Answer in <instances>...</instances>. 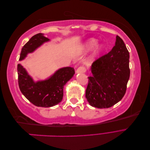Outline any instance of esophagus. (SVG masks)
Listing matches in <instances>:
<instances>
[{"label":"esophagus","mask_w":150,"mask_h":150,"mask_svg":"<svg viewBox=\"0 0 150 150\" xmlns=\"http://www.w3.org/2000/svg\"><path fill=\"white\" fill-rule=\"evenodd\" d=\"M86 71L85 68L84 67H79L78 69H77L76 73V74H79V73H83V72H84Z\"/></svg>","instance_id":"34e87169"}]
</instances>
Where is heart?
Instances as JSON below:
<instances>
[{
  "mask_svg": "<svg viewBox=\"0 0 150 150\" xmlns=\"http://www.w3.org/2000/svg\"><path fill=\"white\" fill-rule=\"evenodd\" d=\"M98 44V40L97 39L91 38L88 39L86 41H85L81 47V51L83 52H88L90 51H91V50H93L96 47H97L96 48H96H95V49L93 50L92 54H91V56L89 58V61L91 62H93L96 61L104 51V45L101 44L97 47Z\"/></svg>",
  "mask_w": 150,
  "mask_h": 150,
  "instance_id": "1",
  "label": "heart"
}]
</instances>
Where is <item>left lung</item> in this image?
Wrapping results in <instances>:
<instances>
[{
	"label": "left lung",
	"mask_w": 150,
	"mask_h": 150,
	"mask_svg": "<svg viewBox=\"0 0 150 150\" xmlns=\"http://www.w3.org/2000/svg\"><path fill=\"white\" fill-rule=\"evenodd\" d=\"M115 46L106 55L94 61L91 67L92 76L86 98L91 106L108 108L118 103L124 96L130 74L129 54L118 35Z\"/></svg>",
	"instance_id": "obj_1"
}]
</instances>
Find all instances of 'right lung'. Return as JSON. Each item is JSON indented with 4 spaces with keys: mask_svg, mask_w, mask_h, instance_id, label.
<instances>
[{
    "mask_svg": "<svg viewBox=\"0 0 150 150\" xmlns=\"http://www.w3.org/2000/svg\"><path fill=\"white\" fill-rule=\"evenodd\" d=\"M49 41L50 39L44 34L34 35L22 48L19 61L24 60L28 54ZM17 72L18 83L22 94L35 106L44 108L56 106L62 101L64 86L75 74L73 67H64L46 79L35 81L21 64L17 65Z\"/></svg>",
    "mask_w": 150,
    "mask_h": 150,
    "instance_id": "right-lung-1",
    "label": "right lung"
}]
</instances>
